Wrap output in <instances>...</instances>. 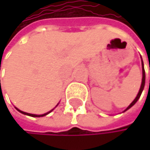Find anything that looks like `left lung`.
<instances>
[{"instance_id": "left-lung-1", "label": "left lung", "mask_w": 150, "mask_h": 150, "mask_svg": "<svg viewBox=\"0 0 150 150\" xmlns=\"http://www.w3.org/2000/svg\"><path fill=\"white\" fill-rule=\"evenodd\" d=\"M141 65H142V81H141V85H140V88H139V93H138V94H137V96H136V98L133 100V102H132L125 110L123 111V112H126L127 110H129V108H131L132 106H133L137 102H138V100L139 99V97H140V95H141V93H142V91H143V89H144V86H145V69H144V64H143V61H142V58H141Z\"/></svg>"}]
</instances>
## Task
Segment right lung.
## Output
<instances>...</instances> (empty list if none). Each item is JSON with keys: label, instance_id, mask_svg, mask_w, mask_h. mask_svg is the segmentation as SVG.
I'll return each instance as SVG.
<instances>
[{"label": "right lung", "instance_id": "right-lung-1", "mask_svg": "<svg viewBox=\"0 0 150 150\" xmlns=\"http://www.w3.org/2000/svg\"><path fill=\"white\" fill-rule=\"evenodd\" d=\"M57 105H58V103H57ZM57 106H56V107H57ZM15 108H16V107H15ZM16 110H17V111H19L20 112H21L22 114H25V115H28V116H31V117H43V116H46L47 114L50 113L51 112H52V111L54 110V109H52V110H51V111H49V112H46V113H44V114H39V115H38V114H32V113H28V112H22V111L19 110L18 108H16Z\"/></svg>", "mask_w": 150, "mask_h": 150}]
</instances>
